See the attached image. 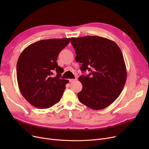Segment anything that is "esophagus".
<instances>
[{"label": "esophagus", "mask_w": 149, "mask_h": 149, "mask_svg": "<svg viewBox=\"0 0 149 149\" xmlns=\"http://www.w3.org/2000/svg\"><path fill=\"white\" fill-rule=\"evenodd\" d=\"M75 80H77V79H69V81L70 83L74 82V81H75Z\"/></svg>", "instance_id": "34e87169"}]
</instances>
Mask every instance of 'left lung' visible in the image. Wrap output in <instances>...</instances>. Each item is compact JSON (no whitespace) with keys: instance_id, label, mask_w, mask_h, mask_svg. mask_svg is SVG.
Segmentation results:
<instances>
[{"instance_id":"8db88e82","label":"left lung","mask_w":149,"mask_h":149,"mask_svg":"<svg viewBox=\"0 0 149 149\" xmlns=\"http://www.w3.org/2000/svg\"><path fill=\"white\" fill-rule=\"evenodd\" d=\"M75 51L76 61L82 63L83 85L77 93L80 102L93 110L111 105L119 97L126 81L127 70L119 46L112 40L99 36L70 38Z\"/></svg>"}]
</instances>
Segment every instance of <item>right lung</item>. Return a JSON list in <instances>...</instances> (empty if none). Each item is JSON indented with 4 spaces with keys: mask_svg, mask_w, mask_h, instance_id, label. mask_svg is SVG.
<instances>
[{
    "mask_svg": "<svg viewBox=\"0 0 149 149\" xmlns=\"http://www.w3.org/2000/svg\"><path fill=\"white\" fill-rule=\"evenodd\" d=\"M70 38H51L36 42L20 54L17 63V79L23 97L33 106L47 109L58 103L69 81L61 79L63 69L57 57ZM56 71V76H52Z\"/></svg>",
    "mask_w": 149,
    "mask_h": 149,
    "instance_id": "add662e5",
    "label": "right lung"
}]
</instances>
